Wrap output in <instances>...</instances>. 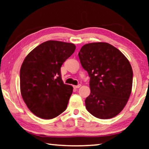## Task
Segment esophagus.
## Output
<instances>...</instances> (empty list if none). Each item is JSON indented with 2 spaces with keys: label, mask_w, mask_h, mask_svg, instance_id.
Returning <instances> with one entry per match:
<instances>
[{
  "label": "esophagus",
  "mask_w": 149,
  "mask_h": 149,
  "mask_svg": "<svg viewBox=\"0 0 149 149\" xmlns=\"http://www.w3.org/2000/svg\"><path fill=\"white\" fill-rule=\"evenodd\" d=\"M81 86V85L79 84V85H74V87L75 88V89H78V88H79Z\"/></svg>",
  "instance_id": "1"
}]
</instances>
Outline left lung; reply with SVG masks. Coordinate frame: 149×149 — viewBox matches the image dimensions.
Returning a JSON list of instances; mask_svg holds the SVG:
<instances>
[{"mask_svg":"<svg viewBox=\"0 0 149 149\" xmlns=\"http://www.w3.org/2000/svg\"><path fill=\"white\" fill-rule=\"evenodd\" d=\"M82 67L90 77V95L85 107L100 119L115 117L127 104L132 93L133 70L120 50L107 42L84 45L79 52Z\"/></svg>","mask_w":149,"mask_h":149,"instance_id":"1","label":"left lung"}]
</instances>
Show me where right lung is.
<instances>
[{"label": "right lung", "mask_w": 149, "mask_h": 149, "mask_svg": "<svg viewBox=\"0 0 149 149\" xmlns=\"http://www.w3.org/2000/svg\"><path fill=\"white\" fill-rule=\"evenodd\" d=\"M75 50L73 43L48 41L24 59L20 69V91L27 108L37 117L52 119L66 109L73 87L64 84L60 68Z\"/></svg>", "instance_id": "right-lung-1"}]
</instances>
